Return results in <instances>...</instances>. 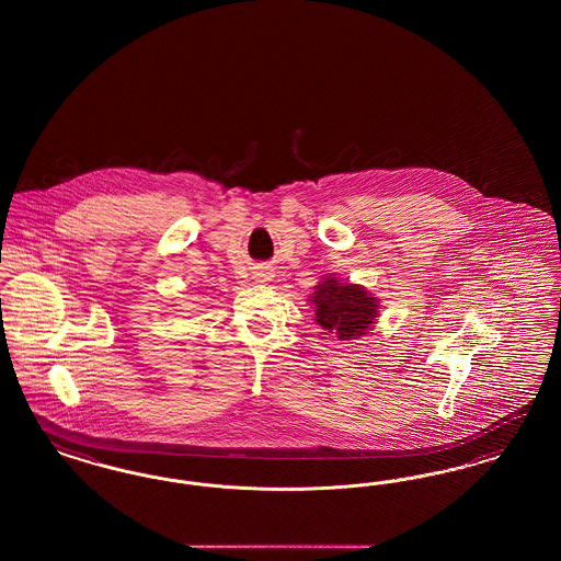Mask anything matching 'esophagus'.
Wrapping results in <instances>:
<instances>
[{
	"instance_id": "obj_1",
	"label": "esophagus",
	"mask_w": 561,
	"mask_h": 561,
	"mask_svg": "<svg viewBox=\"0 0 561 561\" xmlns=\"http://www.w3.org/2000/svg\"><path fill=\"white\" fill-rule=\"evenodd\" d=\"M271 277H273V275H271L268 271H263V273H256V279H259V282H268Z\"/></svg>"
}]
</instances>
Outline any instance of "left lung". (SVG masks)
Returning a JSON list of instances; mask_svg holds the SVG:
<instances>
[{
  "mask_svg": "<svg viewBox=\"0 0 561 561\" xmlns=\"http://www.w3.org/2000/svg\"><path fill=\"white\" fill-rule=\"evenodd\" d=\"M316 290V321L323 330H332L341 341L368 332L376 318V296L353 284H339L336 277H325Z\"/></svg>",
  "mask_w": 561,
  "mask_h": 561,
  "instance_id": "1",
  "label": "left lung"
}]
</instances>
